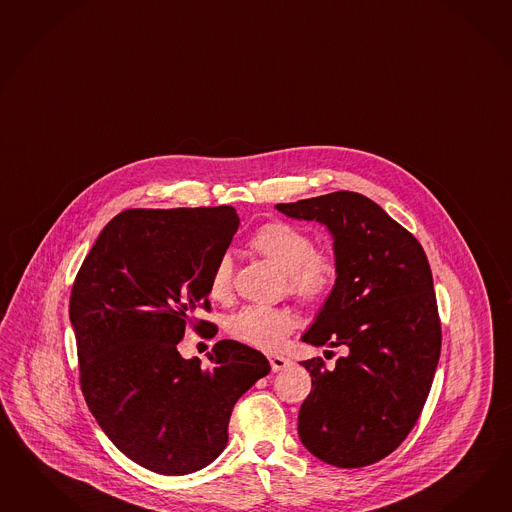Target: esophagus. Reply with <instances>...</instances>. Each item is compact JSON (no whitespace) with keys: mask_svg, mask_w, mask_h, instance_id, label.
<instances>
[{"mask_svg":"<svg viewBox=\"0 0 512 512\" xmlns=\"http://www.w3.org/2000/svg\"><path fill=\"white\" fill-rule=\"evenodd\" d=\"M270 365H272V371L277 373V371H283V369H287L289 365H292V361L289 360V358H285V356L274 354V356H270Z\"/></svg>","mask_w":512,"mask_h":512,"instance_id":"1","label":"esophagus"}]
</instances>
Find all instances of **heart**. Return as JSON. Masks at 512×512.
I'll return each mask as SVG.
<instances>
[{
    "label": "heart",
    "mask_w": 512,
    "mask_h": 512,
    "mask_svg": "<svg viewBox=\"0 0 512 512\" xmlns=\"http://www.w3.org/2000/svg\"><path fill=\"white\" fill-rule=\"evenodd\" d=\"M249 249L283 272L285 289L292 296L315 304L330 296L339 279L337 257L328 249L315 248V240L304 229L287 221H268L249 238ZM208 294L216 302H227L233 294V261L220 257L210 277ZM296 328V315L289 307L246 305L227 320V332L246 345L276 350Z\"/></svg>",
    "instance_id": "heart-1"
}]
</instances>
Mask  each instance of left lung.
I'll return each instance as SVG.
<instances>
[{
	"label": "left lung",
	"mask_w": 512,
	"mask_h": 512,
	"mask_svg": "<svg viewBox=\"0 0 512 512\" xmlns=\"http://www.w3.org/2000/svg\"><path fill=\"white\" fill-rule=\"evenodd\" d=\"M333 236L339 279L302 341L345 346L326 367L302 361L311 393L298 414L309 453L337 468H363L393 453L414 429L440 360L442 326L427 255L386 210L356 192L279 203ZM330 352V350H326Z\"/></svg>",
	"instance_id": "obj_1"
}]
</instances>
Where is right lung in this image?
Here are the masks:
<instances>
[{"label": "right lung", "instance_id": "right-lung-1", "mask_svg": "<svg viewBox=\"0 0 512 512\" xmlns=\"http://www.w3.org/2000/svg\"><path fill=\"white\" fill-rule=\"evenodd\" d=\"M238 223L227 205L130 208L102 229L72 285L85 402L115 447L154 473L216 460L236 401L270 373L259 350L229 339L208 369L177 350L195 307L210 309L208 277Z\"/></svg>", "mask_w": 512, "mask_h": 512}]
</instances>
